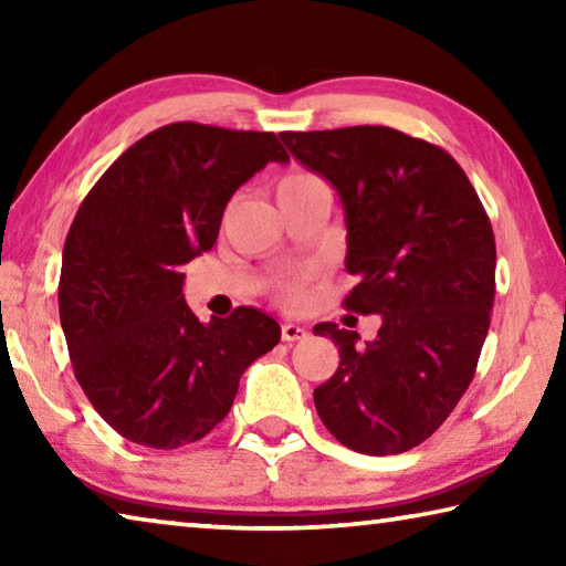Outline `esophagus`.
<instances>
[{"label": "esophagus", "mask_w": 566, "mask_h": 566, "mask_svg": "<svg viewBox=\"0 0 566 566\" xmlns=\"http://www.w3.org/2000/svg\"><path fill=\"white\" fill-rule=\"evenodd\" d=\"M282 339L284 342H300L306 339V329L300 324H282Z\"/></svg>", "instance_id": "34e87169"}]
</instances>
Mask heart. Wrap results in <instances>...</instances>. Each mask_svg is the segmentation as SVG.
<instances>
[{
    "label": "heart",
    "instance_id": "1",
    "mask_svg": "<svg viewBox=\"0 0 566 566\" xmlns=\"http://www.w3.org/2000/svg\"><path fill=\"white\" fill-rule=\"evenodd\" d=\"M312 181H319V179L306 175V171H290V175H284L280 181H276V195H284V191H294L300 187H306V185H312ZM300 296H302L300 284L286 282L280 286V300L284 304H296L300 302Z\"/></svg>",
    "mask_w": 566,
    "mask_h": 566
}]
</instances>
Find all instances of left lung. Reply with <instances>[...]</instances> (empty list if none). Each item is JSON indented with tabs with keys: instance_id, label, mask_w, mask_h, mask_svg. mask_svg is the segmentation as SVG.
<instances>
[{
	"instance_id": "1",
	"label": "left lung",
	"mask_w": 566,
	"mask_h": 566,
	"mask_svg": "<svg viewBox=\"0 0 566 566\" xmlns=\"http://www.w3.org/2000/svg\"><path fill=\"white\" fill-rule=\"evenodd\" d=\"M337 189L347 224L344 306L379 314L377 339L322 322L339 367L314 389L324 427L354 452L401 454L432 437L474 377L494 304V232L444 149L391 127L282 132Z\"/></svg>"
}]
</instances>
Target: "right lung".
I'll use <instances>...</instances> for the list:
<instances>
[{
    "label": "right lung",
    "instance_id": "1",
    "mask_svg": "<svg viewBox=\"0 0 566 566\" xmlns=\"http://www.w3.org/2000/svg\"><path fill=\"white\" fill-rule=\"evenodd\" d=\"M290 155L272 132L175 122L104 171L66 234L60 319L76 381L134 444L177 449L227 417L249 364L274 349L270 314L202 324L181 266L214 247L234 191Z\"/></svg>",
    "mask_w": 566,
    "mask_h": 566
}]
</instances>
